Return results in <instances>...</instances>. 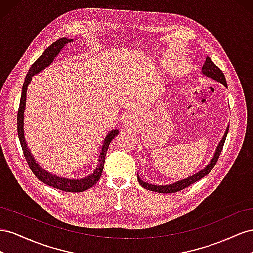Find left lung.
I'll return each mask as SVG.
<instances>
[{
  "label": "left lung",
  "mask_w": 253,
  "mask_h": 253,
  "mask_svg": "<svg viewBox=\"0 0 253 253\" xmlns=\"http://www.w3.org/2000/svg\"><path fill=\"white\" fill-rule=\"evenodd\" d=\"M201 73H203L204 75H206L207 77H210V78L214 79V81L219 82L220 84H222L227 88V82H226L225 75H223L222 71L211 60L210 57H207V58H206L205 64L203 66V69H201ZM228 131H229V126L227 127L225 134H223L221 141L219 142L217 148H216V150H215V154H214V156L212 158V160L209 162V164L207 165V167L204 169H201L200 171L196 172V174H195V175H193L191 177H187V178H185L183 180H180V181L174 182V183H171V184H168V185H156V184H150L148 182H144L143 180L138 176L139 183L144 187V189H146V190L153 191V192H158V193H164L165 194V193H176V192H179V191L185 189V187H187L189 185L193 184L194 182L198 181V180H200L201 178H204L205 176H207L209 172H210L213 169V168L215 167V164H216V162H217L218 158L220 156V153H221L222 147H223V144H225Z\"/></svg>",
  "instance_id": "left-lung-1"
}]
</instances>
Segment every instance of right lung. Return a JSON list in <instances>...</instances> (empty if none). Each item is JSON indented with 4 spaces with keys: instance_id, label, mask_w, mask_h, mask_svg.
Here are the masks:
<instances>
[{
    "instance_id": "add662e5",
    "label": "right lung",
    "mask_w": 253,
    "mask_h": 253,
    "mask_svg": "<svg viewBox=\"0 0 253 253\" xmlns=\"http://www.w3.org/2000/svg\"><path fill=\"white\" fill-rule=\"evenodd\" d=\"M73 41V39L69 38H60L57 41H55L52 45H49L43 54L39 57V58L36 60L33 66L28 70V73L25 77V81L22 86V94H21L20 99V106L18 110V119H17V126H18V136L20 140L21 147H22L24 157L27 161L28 167L34 172V175L37 177L40 181L45 183L49 186H53L55 189H58L64 192H72V193H77V192H84L85 190L90 189L93 185H94L102 176V172L104 169V163H105V157L107 154V149L109 147L110 142L115 138V135H118L119 130L118 129H114V130L110 131L105 136V140L103 143L102 150H100V154L98 157V164L94 171L92 172L91 175L86 176L83 179H67L62 178L59 176H56L50 174V172L43 169L40 165L36 162L34 156L32 155L31 150L28 149L27 144L25 141V135H24V111H25V102H26V92L28 84L32 82V77L36 74H38L39 72L44 70L46 67H48L50 63H52L55 59V57L59 54L60 50L64 47V45L68 44V43Z\"/></svg>"
}]
</instances>
